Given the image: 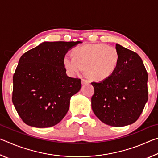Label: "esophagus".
Masks as SVG:
<instances>
[{
    "instance_id": "esophagus-1",
    "label": "esophagus",
    "mask_w": 158,
    "mask_h": 158,
    "mask_svg": "<svg viewBox=\"0 0 158 158\" xmlns=\"http://www.w3.org/2000/svg\"><path fill=\"white\" fill-rule=\"evenodd\" d=\"M88 83H89V81H88L86 79H81V84H82V85H85V84H88Z\"/></svg>"
}]
</instances>
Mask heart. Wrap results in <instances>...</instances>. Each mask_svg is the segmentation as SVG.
<instances>
[{
	"mask_svg": "<svg viewBox=\"0 0 158 158\" xmlns=\"http://www.w3.org/2000/svg\"><path fill=\"white\" fill-rule=\"evenodd\" d=\"M74 57L65 56L64 67L69 75L85 73L90 79L105 81L113 75L120 62V54L116 47L104 43L87 44L75 48Z\"/></svg>",
	"mask_w": 158,
	"mask_h": 158,
	"instance_id": "1",
	"label": "heart"
}]
</instances>
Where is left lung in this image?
<instances>
[{
    "instance_id": "left-lung-1",
    "label": "left lung",
    "mask_w": 158,
    "mask_h": 158,
    "mask_svg": "<svg viewBox=\"0 0 158 158\" xmlns=\"http://www.w3.org/2000/svg\"><path fill=\"white\" fill-rule=\"evenodd\" d=\"M120 62L113 75L105 81L92 82L94 95L91 106L102 122L114 127L135 123L148 100V73L137 53L118 44Z\"/></svg>"
}]
</instances>
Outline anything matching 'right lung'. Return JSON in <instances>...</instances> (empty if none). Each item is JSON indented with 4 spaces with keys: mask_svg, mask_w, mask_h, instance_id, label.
<instances>
[{
    "mask_svg": "<svg viewBox=\"0 0 158 158\" xmlns=\"http://www.w3.org/2000/svg\"><path fill=\"white\" fill-rule=\"evenodd\" d=\"M79 42H44L21 56L13 76L12 102L26 124L49 127L65 117L81 84L67 75L63 59Z\"/></svg>",
    "mask_w": 158,
    "mask_h": 158,
    "instance_id": "1",
    "label": "right lung"
}]
</instances>
